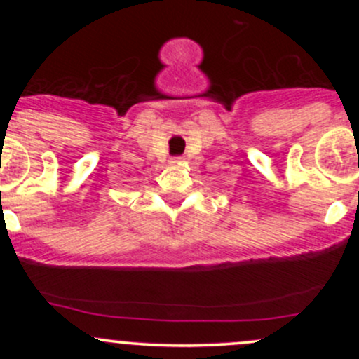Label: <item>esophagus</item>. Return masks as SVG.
<instances>
[{"mask_svg":"<svg viewBox=\"0 0 359 359\" xmlns=\"http://www.w3.org/2000/svg\"><path fill=\"white\" fill-rule=\"evenodd\" d=\"M180 160H182V158H180V156H175V158H172V162L177 163V162H180Z\"/></svg>","mask_w":359,"mask_h":359,"instance_id":"34e87169","label":"esophagus"}]
</instances>
